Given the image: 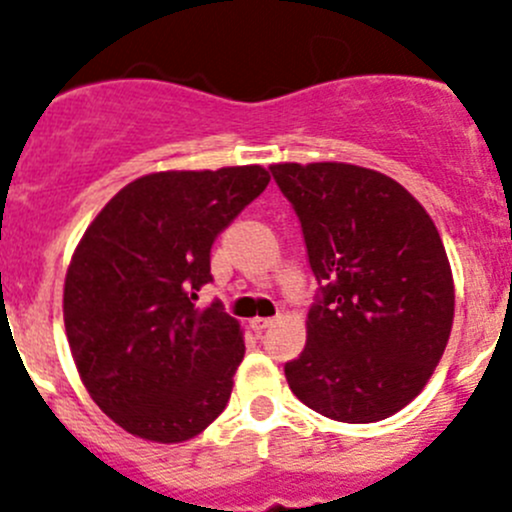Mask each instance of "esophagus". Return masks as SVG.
I'll use <instances>...</instances> for the list:
<instances>
[{
    "mask_svg": "<svg viewBox=\"0 0 512 512\" xmlns=\"http://www.w3.org/2000/svg\"><path fill=\"white\" fill-rule=\"evenodd\" d=\"M273 325V318H254L251 320V330H256V333H263L266 328H271Z\"/></svg>",
    "mask_w": 512,
    "mask_h": 512,
    "instance_id": "esophagus-1",
    "label": "esophagus"
}]
</instances>
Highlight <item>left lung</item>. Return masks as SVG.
Returning <instances> with one entry per match:
<instances>
[{"mask_svg":"<svg viewBox=\"0 0 512 512\" xmlns=\"http://www.w3.org/2000/svg\"><path fill=\"white\" fill-rule=\"evenodd\" d=\"M303 229L318 298L286 362L305 407L347 424L397 414L449 342L453 276L426 209L392 177L345 162L271 165Z\"/></svg>","mask_w":512,"mask_h":512,"instance_id":"1","label":"left lung"}]
</instances>
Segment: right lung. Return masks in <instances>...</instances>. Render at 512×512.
I'll use <instances>...</instances> for the list:
<instances>
[{"instance_id":"right-lung-1","label":"right lung","mask_w":512,"mask_h":512,"mask_svg":"<svg viewBox=\"0 0 512 512\" xmlns=\"http://www.w3.org/2000/svg\"><path fill=\"white\" fill-rule=\"evenodd\" d=\"M271 182L261 165L152 172L83 234L63 286L73 362L93 402L140 439L179 444L224 412L244 360L239 320L199 310L214 239Z\"/></svg>"}]
</instances>
